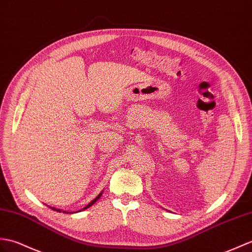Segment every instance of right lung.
I'll return each instance as SVG.
<instances>
[{"label": "right lung", "mask_w": 252, "mask_h": 252, "mask_svg": "<svg viewBox=\"0 0 252 252\" xmlns=\"http://www.w3.org/2000/svg\"><path fill=\"white\" fill-rule=\"evenodd\" d=\"M102 194H103V191L99 193V194L94 198V200H92L89 204H88V205H86L84 208H81V209H79V210H77V212H73V213H79V212H83V210H85V209H87V208H89L90 206H92L93 204H94L99 197L102 196ZM49 208H51L52 210H57V212H59V213H61V212H63V213H65V214H68V212H65V210H61V209H58V208H55V207H51V206H49ZM73 213H69V214H73Z\"/></svg>", "instance_id": "obj_1"}]
</instances>
